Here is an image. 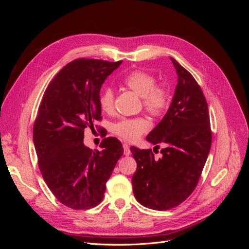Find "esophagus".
<instances>
[{
  "label": "esophagus",
  "instance_id": "34e87169",
  "mask_svg": "<svg viewBox=\"0 0 249 249\" xmlns=\"http://www.w3.org/2000/svg\"><path fill=\"white\" fill-rule=\"evenodd\" d=\"M124 154L125 156H130L131 155V150H130V146L129 144H126V143H124Z\"/></svg>",
  "mask_w": 249,
  "mask_h": 249
}]
</instances>
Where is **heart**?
I'll use <instances>...</instances> for the list:
<instances>
[{"label":"heart","mask_w":249,"mask_h":249,"mask_svg":"<svg viewBox=\"0 0 249 249\" xmlns=\"http://www.w3.org/2000/svg\"><path fill=\"white\" fill-rule=\"evenodd\" d=\"M124 85L142 97L143 108L154 116H160L168 107L169 92L163 86H157L152 74L135 71L123 80ZM114 104V91L110 87H105L99 94V106L104 112H110ZM148 129V123L143 117L122 118L113 124L111 130L117 136L126 140H135Z\"/></svg>","instance_id":"b5f03b06"}]
</instances>
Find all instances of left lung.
Masks as SVG:
<instances>
[{"instance_id": "8db88e82", "label": "left lung", "mask_w": 249, "mask_h": 249, "mask_svg": "<svg viewBox=\"0 0 249 249\" xmlns=\"http://www.w3.org/2000/svg\"><path fill=\"white\" fill-rule=\"evenodd\" d=\"M178 85L170 107L146 140L161 149L131 147L137 169L132 183L135 198L146 208L166 211L189 197L197 186L212 143L208 104L192 74L170 58Z\"/></svg>"}]
</instances>
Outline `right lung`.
I'll use <instances>...</instances> for the list:
<instances>
[{"mask_svg":"<svg viewBox=\"0 0 249 249\" xmlns=\"http://www.w3.org/2000/svg\"><path fill=\"white\" fill-rule=\"evenodd\" d=\"M123 61L81 58L66 64L44 91L33 127V141L44 182L55 197L73 210L96 207L123 144L105 138L102 150L83 143L84 130L102 119L99 94L105 80Z\"/></svg>","mask_w":249,"mask_h":249,"instance_id":"right-lung-1","label":"right lung"}]
</instances>
